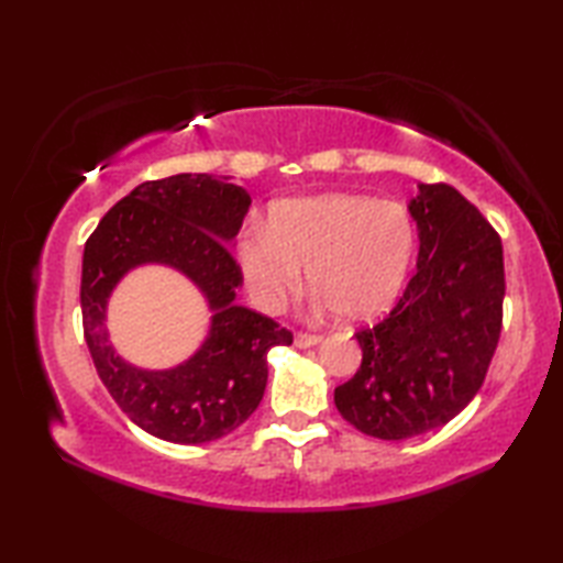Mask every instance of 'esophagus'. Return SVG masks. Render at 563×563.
Wrapping results in <instances>:
<instances>
[{
	"label": "esophagus",
	"instance_id": "esophagus-1",
	"mask_svg": "<svg viewBox=\"0 0 563 563\" xmlns=\"http://www.w3.org/2000/svg\"><path fill=\"white\" fill-rule=\"evenodd\" d=\"M321 341L319 333H307V331H297L295 333V345L297 349H312V345H317Z\"/></svg>",
	"mask_w": 563,
	"mask_h": 563
}]
</instances>
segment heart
<instances>
[{"label": "heart", "mask_w": 563, "mask_h": 563, "mask_svg": "<svg viewBox=\"0 0 563 563\" xmlns=\"http://www.w3.org/2000/svg\"><path fill=\"white\" fill-rule=\"evenodd\" d=\"M416 227L401 202L331 194L285 202L268 224H254L236 249L249 292L263 312L300 292L305 273L331 312L373 319L409 278Z\"/></svg>", "instance_id": "1"}]
</instances>
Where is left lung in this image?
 <instances>
[{"instance_id": "8db88e82", "label": "left lung", "mask_w": 563, "mask_h": 563, "mask_svg": "<svg viewBox=\"0 0 563 563\" xmlns=\"http://www.w3.org/2000/svg\"><path fill=\"white\" fill-rule=\"evenodd\" d=\"M416 273L387 317L355 331L357 373L333 391L339 413L379 440L452 421L482 389L504 327V244L450 184H421Z\"/></svg>"}]
</instances>
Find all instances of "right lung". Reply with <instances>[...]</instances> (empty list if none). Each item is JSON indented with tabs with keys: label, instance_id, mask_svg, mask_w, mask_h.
I'll use <instances>...</instances> for the list:
<instances>
[{
	"label": "right lung",
	"instance_id": "obj_1",
	"mask_svg": "<svg viewBox=\"0 0 563 563\" xmlns=\"http://www.w3.org/2000/svg\"><path fill=\"white\" fill-rule=\"evenodd\" d=\"M249 206L244 188L208 174L166 176L118 200L84 246L79 300L93 367L130 421L162 440L210 442L232 433L263 399L268 351L292 343L290 329L234 305L244 273L227 242L239 232ZM140 262L184 269L216 309L203 349L164 374L123 364L102 327L112 285Z\"/></svg>",
	"mask_w": 563,
	"mask_h": 563
}]
</instances>
